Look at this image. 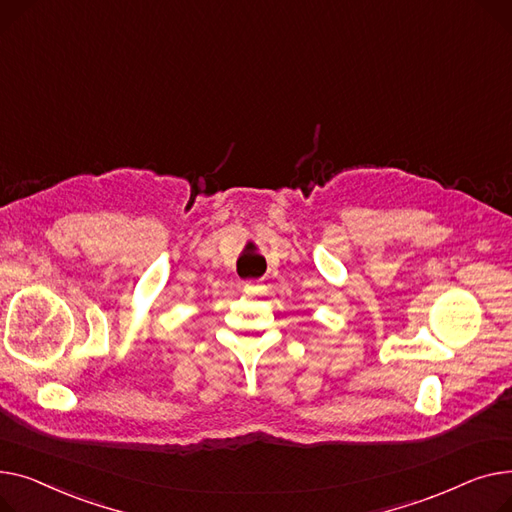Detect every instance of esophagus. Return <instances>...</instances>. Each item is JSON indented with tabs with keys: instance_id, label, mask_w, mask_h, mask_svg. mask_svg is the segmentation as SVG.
Returning a JSON list of instances; mask_svg holds the SVG:
<instances>
[{
	"instance_id": "34e87169",
	"label": "esophagus",
	"mask_w": 512,
	"mask_h": 512,
	"mask_svg": "<svg viewBox=\"0 0 512 512\" xmlns=\"http://www.w3.org/2000/svg\"><path fill=\"white\" fill-rule=\"evenodd\" d=\"M260 289H262V285H258V283H252V281L244 285V291H246L248 295H258V293H260Z\"/></svg>"
}]
</instances>
